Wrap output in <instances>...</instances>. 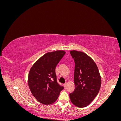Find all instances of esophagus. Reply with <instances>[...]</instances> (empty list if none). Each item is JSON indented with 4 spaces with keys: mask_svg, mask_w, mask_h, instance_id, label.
I'll use <instances>...</instances> for the list:
<instances>
[{
    "mask_svg": "<svg viewBox=\"0 0 121 121\" xmlns=\"http://www.w3.org/2000/svg\"><path fill=\"white\" fill-rule=\"evenodd\" d=\"M66 85H67V83H65L64 84V86L65 88V87H66Z\"/></svg>",
    "mask_w": 121,
    "mask_h": 121,
    "instance_id": "34e87169",
    "label": "esophagus"
}]
</instances>
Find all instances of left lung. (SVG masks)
<instances>
[{
  "mask_svg": "<svg viewBox=\"0 0 121 121\" xmlns=\"http://www.w3.org/2000/svg\"><path fill=\"white\" fill-rule=\"evenodd\" d=\"M72 57L75 63L74 92L69 94L72 103L78 108L88 105L97 96L101 80L97 65L84 52L72 50Z\"/></svg>",
  "mask_w": 121,
  "mask_h": 121,
  "instance_id": "left-lung-1",
  "label": "left lung"
}]
</instances>
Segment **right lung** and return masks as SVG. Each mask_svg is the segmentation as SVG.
Here are the masks:
<instances>
[{
	"instance_id": "1",
	"label": "right lung",
	"mask_w": 121,
	"mask_h": 121,
	"mask_svg": "<svg viewBox=\"0 0 121 121\" xmlns=\"http://www.w3.org/2000/svg\"><path fill=\"white\" fill-rule=\"evenodd\" d=\"M63 50L47 52L36 61L28 76V85L33 95L43 104L56 101L64 89L57 82L56 68L64 56Z\"/></svg>"
}]
</instances>
